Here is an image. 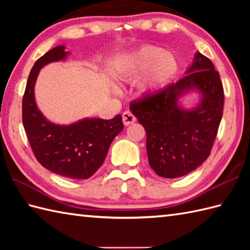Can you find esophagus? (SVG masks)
I'll return each instance as SVG.
<instances>
[{"instance_id":"34e87169","label":"esophagus","mask_w":250,"mask_h":250,"mask_svg":"<svg viewBox=\"0 0 250 250\" xmlns=\"http://www.w3.org/2000/svg\"><path fill=\"white\" fill-rule=\"evenodd\" d=\"M122 121H124L125 125H129L134 124V122L136 121V118H135V116L131 113V111L126 110L124 114H122Z\"/></svg>"}]
</instances>
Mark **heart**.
Listing matches in <instances>:
<instances>
[{
  "mask_svg": "<svg viewBox=\"0 0 250 250\" xmlns=\"http://www.w3.org/2000/svg\"><path fill=\"white\" fill-rule=\"evenodd\" d=\"M178 68V60L172 52H164L155 46H145L122 58L116 66V76L121 81H133L147 72L143 89L157 91L172 81Z\"/></svg>",
  "mask_w": 250,
  "mask_h": 250,
  "instance_id": "1",
  "label": "heart"
}]
</instances>
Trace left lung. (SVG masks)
Listing matches in <instances>:
<instances>
[{"mask_svg":"<svg viewBox=\"0 0 250 250\" xmlns=\"http://www.w3.org/2000/svg\"><path fill=\"white\" fill-rule=\"evenodd\" d=\"M185 73L176 83L130 105L145 128L150 167L164 178L184 176L208 158L222 118L224 88L211 61L195 52ZM190 91L200 93V102L185 109L179 99Z\"/></svg>","mask_w":250,"mask_h":250,"instance_id":"left-lung-1","label":"left lung"}]
</instances>
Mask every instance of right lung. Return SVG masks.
<instances>
[{
	"instance_id": "right-lung-1",
	"label": "right lung",
	"mask_w": 250,
	"mask_h": 250,
	"mask_svg": "<svg viewBox=\"0 0 250 250\" xmlns=\"http://www.w3.org/2000/svg\"><path fill=\"white\" fill-rule=\"evenodd\" d=\"M70 52L59 45L41 57L32 67L22 99V122L34 156L48 171L72 179H87L102 166L108 148L124 129L121 115L110 120L83 118L71 125H56L42 114L34 87L42 67L65 60Z\"/></svg>"
}]
</instances>
